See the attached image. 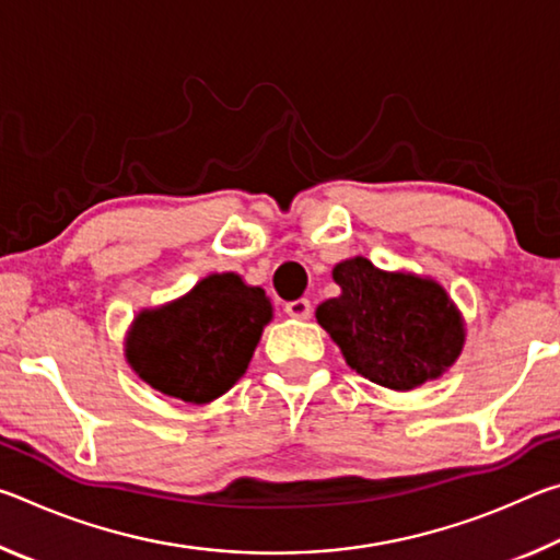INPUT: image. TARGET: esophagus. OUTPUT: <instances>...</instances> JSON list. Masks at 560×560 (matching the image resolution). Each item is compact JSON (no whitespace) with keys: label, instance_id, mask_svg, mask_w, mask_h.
<instances>
[{"label":"esophagus","instance_id":"obj_1","mask_svg":"<svg viewBox=\"0 0 560 560\" xmlns=\"http://www.w3.org/2000/svg\"><path fill=\"white\" fill-rule=\"evenodd\" d=\"M283 311H287L291 318H308L311 316V301L308 299L289 301L287 306H283Z\"/></svg>","mask_w":560,"mask_h":560}]
</instances>
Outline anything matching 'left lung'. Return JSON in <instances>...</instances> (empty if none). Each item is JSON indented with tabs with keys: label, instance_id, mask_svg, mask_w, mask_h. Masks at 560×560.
<instances>
[{
	"label": "left lung",
	"instance_id": "1",
	"mask_svg": "<svg viewBox=\"0 0 560 560\" xmlns=\"http://www.w3.org/2000/svg\"><path fill=\"white\" fill-rule=\"evenodd\" d=\"M338 299L316 311L346 363L390 390H412L457 360L464 330L440 283L387 273L358 257L338 264Z\"/></svg>",
	"mask_w": 560,
	"mask_h": 560
}]
</instances>
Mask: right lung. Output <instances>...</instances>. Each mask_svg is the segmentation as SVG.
<instances>
[{"label": "right lung", "mask_w": 560, "mask_h": 560, "mask_svg": "<svg viewBox=\"0 0 560 560\" xmlns=\"http://www.w3.org/2000/svg\"><path fill=\"white\" fill-rule=\"evenodd\" d=\"M271 303L236 273H214L170 306L143 311L128 338V363L148 385L185 402H210L244 375Z\"/></svg>", "instance_id": "right-lung-1"}]
</instances>
